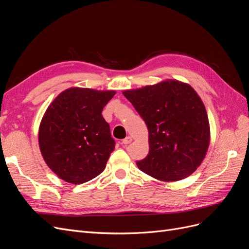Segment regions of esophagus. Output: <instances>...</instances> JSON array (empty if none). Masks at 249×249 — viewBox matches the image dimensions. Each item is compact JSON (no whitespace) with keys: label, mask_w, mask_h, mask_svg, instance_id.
Segmentation results:
<instances>
[{"label":"esophagus","mask_w":249,"mask_h":249,"mask_svg":"<svg viewBox=\"0 0 249 249\" xmlns=\"http://www.w3.org/2000/svg\"><path fill=\"white\" fill-rule=\"evenodd\" d=\"M132 137H130V136H127V137H125L123 141H122V144H124V145H126V144H130V143L132 142Z\"/></svg>","instance_id":"obj_1"}]
</instances>
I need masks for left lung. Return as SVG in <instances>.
Here are the masks:
<instances>
[{"instance_id":"1","label":"left lung","mask_w":249,"mask_h":249,"mask_svg":"<svg viewBox=\"0 0 249 249\" xmlns=\"http://www.w3.org/2000/svg\"><path fill=\"white\" fill-rule=\"evenodd\" d=\"M123 94L148 130L149 153L137 161L138 168L162 182L191 176L210 144L209 118L197 92L187 83L165 80Z\"/></svg>"}]
</instances>
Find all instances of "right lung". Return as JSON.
<instances>
[{
    "label": "right lung",
    "mask_w": 249,
    "mask_h": 249,
    "mask_svg": "<svg viewBox=\"0 0 249 249\" xmlns=\"http://www.w3.org/2000/svg\"><path fill=\"white\" fill-rule=\"evenodd\" d=\"M115 93L71 87L44 113L38 132L40 152L51 170L65 182L86 183L106 168L115 141L102 111Z\"/></svg>",
    "instance_id": "1"
}]
</instances>
